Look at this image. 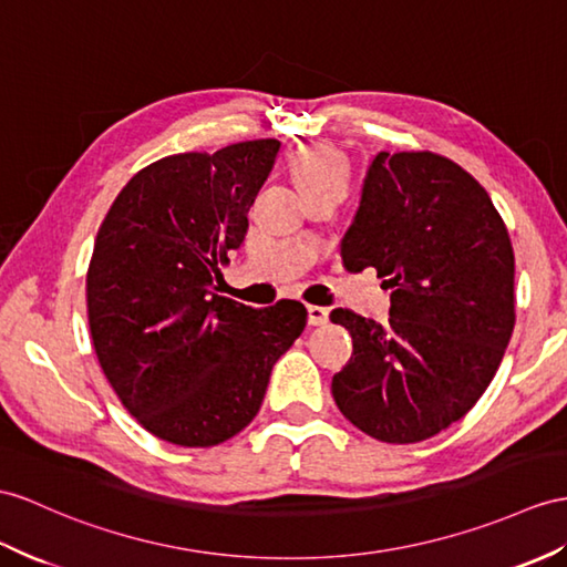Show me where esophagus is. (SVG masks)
Wrapping results in <instances>:
<instances>
[{"mask_svg":"<svg viewBox=\"0 0 567 567\" xmlns=\"http://www.w3.org/2000/svg\"><path fill=\"white\" fill-rule=\"evenodd\" d=\"M308 322L312 327H320L329 322V310L320 308V306H308Z\"/></svg>","mask_w":567,"mask_h":567,"instance_id":"1","label":"esophagus"}]
</instances>
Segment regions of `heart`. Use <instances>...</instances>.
Instances as JSON below:
<instances>
[{
  "label": "heart",
  "instance_id": "1",
  "mask_svg": "<svg viewBox=\"0 0 567 567\" xmlns=\"http://www.w3.org/2000/svg\"><path fill=\"white\" fill-rule=\"evenodd\" d=\"M291 173L302 197L341 195L349 187V158L331 144H308L298 148L291 158Z\"/></svg>",
  "mask_w": 567,
  "mask_h": 567
}]
</instances>
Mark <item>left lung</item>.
Here are the masks:
<instances>
[{
	"label": "left lung",
	"mask_w": 567,
	"mask_h": 567,
	"mask_svg": "<svg viewBox=\"0 0 567 567\" xmlns=\"http://www.w3.org/2000/svg\"><path fill=\"white\" fill-rule=\"evenodd\" d=\"M341 259L349 271L375 267L392 308L388 324L331 310L353 339L331 380L339 411L392 445L466 416L515 329V252L488 192L431 151H380Z\"/></svg>",
	"instance_id": "1"
}]
</instances>
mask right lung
<instances>
[{
	"mask_svg": "<svg viewBox=\"0 0 567 567\" xmlns=\"http://www.w3.org/2000/svg\"><path fill=\"white\" fill-rule=\"evenodd\" d=\"M279 148L255 140L165 156L122 187L101 224L86 274L93 349L124 409L165 443L238 435L306 329L298 300L255 310L214 293Z\"/></svg>",
	"mask_w": 567,
	"mask_h": 567,
	"instance_id": "right-lung-1",
	"label": "right lung"
}]
</instances>
